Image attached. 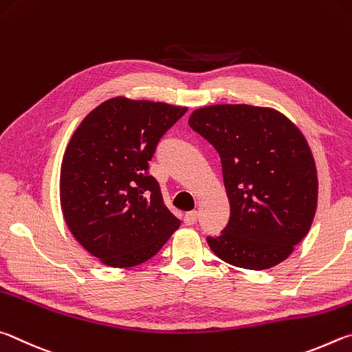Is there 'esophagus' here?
<instances>
[{
    "instance_id": "1",
    "label": "esophagus",
    "mask_w": 352,
    "mask_h": 352,
    "mask_svg": "<svg viewBox=\"0 0 352 352\" xmlns=\"http://www.w3.org/2000/svg\"><path fill=\"white\" fill-rule=\"evenodd\" d=\"M196 221H198V212H188L186 213V217H184V223H186V226H193L196 224Z\"/></svg>"
}]
</instances>
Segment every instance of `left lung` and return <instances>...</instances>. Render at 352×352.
Instances as JSON below:
<instances>
[{
	"label": "left lung",
	"instance_id": "left-lung-1",
	"mask_svg": "<svg viewBox=\"0 0 352 352\" xmlns=\"http://www.w3.org/2000/svg\"><path fill=\"white\" fill-rule=\"evenodd\" d=\"M188 125L218 151L230 202L224 230L207 236L213 254L250 270L285 261L317 210V168L305 135L278 111L250 104L199 108Z\"/></svg>",
	"mask_w": 352,
	"mask_h": 352
}]
</instances>
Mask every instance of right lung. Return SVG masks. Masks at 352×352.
<instances>
[{"label":"right lung","mask_w":352,"mask_h":352,"mask_svg":"<svg viewBox=\"0 0 352 352\" xmlns=\"http://www.w3.org/2000/svg\"><path fill=\"white\" fill-rule=\"evenodd\" d=\"M186 113L162 102L114 97L72 134L60 171L61 212L74 238L107 266L145 263L179 227L148 162Z\"/></svg>","instance_id":"add662e5"}]
</instances>
